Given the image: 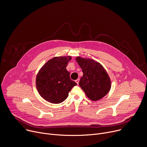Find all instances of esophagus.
Wrapping results in <instances>:
<instances>
[{"label": "esophagus", "instance_id": "1", "mask_svg": "<svg viewBox=\"0 0 147 147\" xmlns=\"http://www.w3.org/2000/svg\"><path fill=\"white\" fill-rule=\"evenodd\" d=\"M75 82H76V83L78 84H79V79H76V80H75Z\"/></svg>", "mask_w": 147, "mask_h": 147}]
</instances>
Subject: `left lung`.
<instances>
[{
    "label": "left lung",
    "mask_w": 147,
    "mask_h": 147,
    "mask_svg": "<svg viewBox=\"0 0 147 147\" xmlns=\"http://www.w3.org/2000/svg\"><path fill=\"white\" fill-rule=\"evenodd\" d=\"M76 61L83 72L79 84L87 97L93 101L103 98L111 87V80L105 69L92 59L77 57Z\"/></svg>",
    "instance_id": "8db88e82"
}]
</instances>
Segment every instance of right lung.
I'll list each match as a JSON object with an SVG mask.
<instances>
[{
	"label": "right lung",
	"mask_w": 147,
	"mask_h": 147,
	"mask_svg": "<svg viewBox=\"0 0 147 147\" xmlns=\"http://www.w3.org/2000/svg\"><path fill=\"white\" fill-rule=\"evenodd\" d=\"M71 56L56 57L49 60L39 70L36 78L37 90L45 100L59 104L68 96L77 84L70 79L66 67Z\"/></svg>",
	"instance_id": "add662e5"
}]
</instances>
